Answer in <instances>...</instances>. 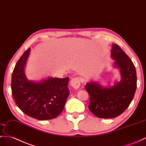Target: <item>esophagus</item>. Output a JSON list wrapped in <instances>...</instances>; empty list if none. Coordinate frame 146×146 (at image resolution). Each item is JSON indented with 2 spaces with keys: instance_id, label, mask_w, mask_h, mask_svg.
<instances>
[{
  "instance_id": "1",
  "label": "esophagus",
  "mask_w": 146,
  "mask_h": 146,
  "mask_svg": "<svg viewBox=\"0 0 146 146\" xmlns=\"http://www.w3.org/2000/svg\"><path fill=\"white\" fill-rule=\"evenodd\" d=\"M70 84L74 89H78L80 86V80L79 78H73L70 81Z\"/></svg>"
}]
</instances>
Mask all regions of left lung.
I'll list each match as a JSON object with an SVG mask.
<instances>
[{
	"mask_svg": "<svg viewBox=\"0 0 146 146\" xmlns=\"http://www.w3.org/2000/svg\"><path fill=\"white\" fill-rule=\"evenodd\" d=\"M111 56L120 70L121 80L113 86L104 88L95 82L86 85L90 97L89 109L96 117L111 118L121 115L131 102L137 87L136 68L121 47L112 45Z\"/></svg>",
	"mask_w": 146,
	"mask_h": 146,
	"instance_id": "left-lung-1",
	"label": "left lung"
}]
</instances>
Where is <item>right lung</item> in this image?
<instances>
[{
  "label": "right lung",
  "instance_id": "add662e5",
  "mask_svg": "<svg viewBox=\"0 0 146 146\" xmlns=\"http://www.w3.org/2000/svg\"><path fill=\"white\" fill-rule=\"evenodd\" d=\"M30 52L18 60L12 76V92L18 108L29 117L39 120L51 119L62 111L70 94L69 78H48L40 82L27 80L25 66Z\"/></svg>",
  "mask_w": 146,
  "mask_h": 146
}]
</instances>
